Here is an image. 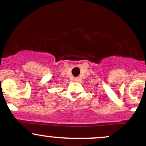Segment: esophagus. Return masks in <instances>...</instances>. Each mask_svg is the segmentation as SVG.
Listing matches in <instances>:
<instances>
[{"label": "esophagus", "instance_id": "34e87169", "mask_svg": "<svg viewBox=\"0 0 146 146\" xmlns=\"http://www.w3.org/2000/svg\"><path fill=\"white\" fill-rule=\"evenodd\" d=\"M75 81H78V78H75Z\"/></svg>", "mask_w": 146, "mask_h": 146}]
</instances>
